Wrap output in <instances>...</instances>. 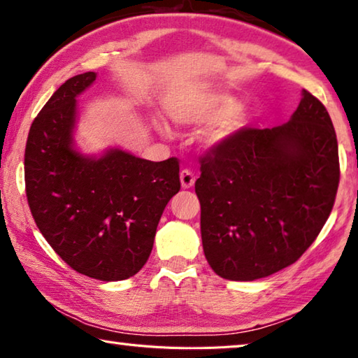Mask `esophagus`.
Returning a JSON list of instances; mask_svg holds the SVG:
<instances>
[{
	"label": "esophagus",
	"mask_w": 358,
	"mask_h": 358,
	"mask_svg": "<svg viewBox=\"0 0 358 358\" xmlns=\"http://www.w3.org/2000/svg\"><path fill=\"white\" fill-rule=\"evenodd\" d=\"M180 181L183 189H189V187H192L194 183H196V177H194V173L191 171L185 169V171L180 172Z\"/></svg>",
	"instance_id": "34e87169"
}]
</instances>
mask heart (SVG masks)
Segmentation results:
<instances>
[{
  "label": "heart",
  "mask_w": 358,
  "mask_h": 358,
  "mask_svg": "<svg viewBox=\"0 0 358 358\" xmlns=\"http://www.w3.org/2000/svg\"><path fill=\"white\" fill-rule=\"evenodd\" d=\"M166 112L180 128H197L211 123L202 134V145L216 150L238 134L248 123V115L237 101L227 94L215 92H197L177 94L166 101ZM159 134L171 137L172 131L166 121L155 120Z\"/></svg>",
  "instance_id": "1"
}]
</instances>
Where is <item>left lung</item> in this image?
<instances>
[{"instance_id":"left-lung-1","label":"left lung","mask_w":358,"mask_h":358,"mask_svg":"<svg viewBox=\"0 0 358 358\" xmlns=\"http://www.w3.org/2000/svg\"><path fill=\"white\" fill-rule=\"evenodd\" d=\"M339 183L330 115L306 90L276 128H245L201 161L203 252L216 275L254 281L299 260L324 227Z\"/></svg>"}]
</instances>
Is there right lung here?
Wrapping results in <instances>:
<instances>
[{
    "mask_svg": "<svg viewBox=\"0 0 358 358\" xmlns=\"http://www.w3.org/2000/svg\"><path fill=\"white\" fill-rule=\"evenodd\" d=\"M96 72L71 77L29 128L25 185L41 234L71 268L99 281L134 276L153 250L157 224L180 191L177 157L153 162L120 148L76 147L77 101Z\"/></svg>",
    "mask_w": 358,
    "mask_h": 358,
    "instance_id": "right-lung-1",
    "label": "right lung"
}]
</instances>
